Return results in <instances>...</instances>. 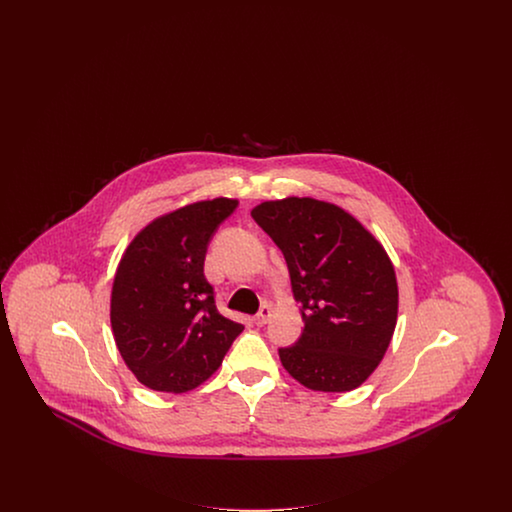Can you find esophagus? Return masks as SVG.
<instances>
[{
    "instance_id": "1",
    "label": "esophagus",
    "mask_w": 512,
    "mask_h": 512,
    "mask_svg": "<svg viewBox=\"0 0 512 512\" xmlns=\"http://www.w3.org/2000/svg\"><path fill=\"white\" fill-rule=\"evenodd\" d=\"M270 317H272V307H270V305H263L261 311H259V315L255 317V324H257V326H265L268 320H270Z\"/></svg>"
}]
</instances>
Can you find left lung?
Listing matches in <instances>:
<instances>
[{
	"mask_svg": "<svg viewBox=\"0 0 512 512\" xmlns=\"http://www.w3.org/2000/svg\"><path fill=\"white\" fill-rule=\"evenodd\" d=\"M251 217L284 253L305 322L297 343L278 349L282 366L309 390L359 388L397 324L399 290L384 245L353 215L313 197L263 201Z\"/></svg>",
	"mask_w": 512,
	"mask_h": 512,
	"instance_id": "8db88e82",
	"label": "left lung"
}]
</instances>
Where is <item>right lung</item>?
<instances>
[{
  "label": "right lung",
  "instance_id": "1",
  "mask_svg": "<svg viewBox=\"0 0 512 512\" xmlns=\"http://www.w3.org/2000/svg\"><path fill=\"white\" fill-rule=\"evenodd\" d=\"M238 199L188 203L146 224L122 253L111 328L124 365L149 390L186 393L211 378L244 330L205 280L207 245Z\"/></svg>",
  "mask_w": 512,
  "mask_h": 512
}]
</instances>
